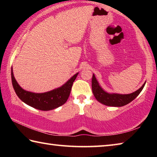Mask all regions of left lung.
<instances>
[{"instance_id":"8db88e82","label":"left lung","mask_w":157,"mask_h":157,"mask_svg":"<svg viewBox=\"0 0 157 157\" xmlns=\"http://www.w3.org/2000/svg\"><path fill=\"white\" fill-rule=\"evenodd\" d=\"M91 83L93 94L96 100L102 104L109 106V107H123V106L129 104L139 95L145 84V82L139 89L130 94H109L104 91L102 87L100 86L94 74H93Z\"/></svg>"}]
</instances>
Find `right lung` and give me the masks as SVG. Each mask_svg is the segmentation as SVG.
Wrapping results in <instances>:
<instances>
[{
    "label": "right lung",
    "mask_w": 157,
    "mask_h": 157,
    "mask_svg": "<svg viewBox=\"0 0 157 157\" xmlns=\"http://www.w3.org/2000/svg\"><path fill=\"white\" fill-rule=\"evenodd\" d=\"M78 75V73L69 79L59 88L46 93L36 94L25 91L21 88L14 78L12 68L11 71L12 86L17 96L25 104L41 111L54 109L64 104L68 100L73 82L75 81Z\"/></svg>",
    "instance_id": "right-lung-1"
}]
</instances>
